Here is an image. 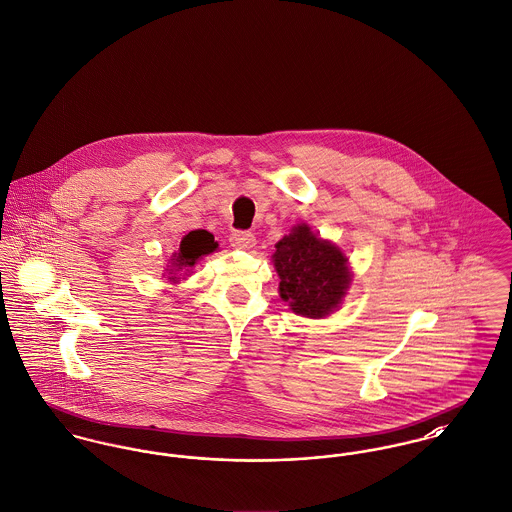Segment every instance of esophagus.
Listing matches in <instances>:
<instances>
[{
  "label": "esophagus",
  "instance_id": "1",
  "mask_svg": "<svg viewBox=\"0 0 512 512\" xmlns=\"http://www.w3.org/2000/svg\"><path fill=\"white\" fill-rule=\"evenodd\" d=\"M230 243L237 249H249V247L255 245V236L251 232H245V230H236L230 236Z\"/></svg>",
  "mask_w": 512,
  "mask_h": 512
}]
</instances>
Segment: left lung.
<instances>
[{
  "mask_svg": "<svg viewBox=\"0 0 512 512\" xmlns=\"http://www.w3.org/2000/svg\"><path fill=\"white\" fill-rule=\"evenodd\" d=\"M273 261L280 298L304 317L331 314L351 284L347 257L333 243L314 236L306 224L276 243Z\"/></svg>",
  "mask_w": 512,
  "mask_h": 512,
  "instance_id": "obj_1",
  "label": "left lung"
}]
</instances>
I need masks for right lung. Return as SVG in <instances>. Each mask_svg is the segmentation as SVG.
I'll return each mask as SVG.
<instances>
[{
  "instance_id": "right-lung-1",
  "label": "right lung",
  "mask_w": 512,
  "mask_h": 512,
  "mask_svg": "<svg viewBox=\"0 0 512 512\" xmlns=\"http://www.w3.org/2000/svg\"><path fill=\"white\" fill-rule=\"evenodd\" d=\"M218 243L214 241V236L206 230H193L189 232L187 236L181 239V245H179V251L173 253L171 257V265H169V280H175L177 273L187 269V267H193L197 263L198 259L202 255H208L212 251H216Z\"/></svg>"
}]
</instances>
